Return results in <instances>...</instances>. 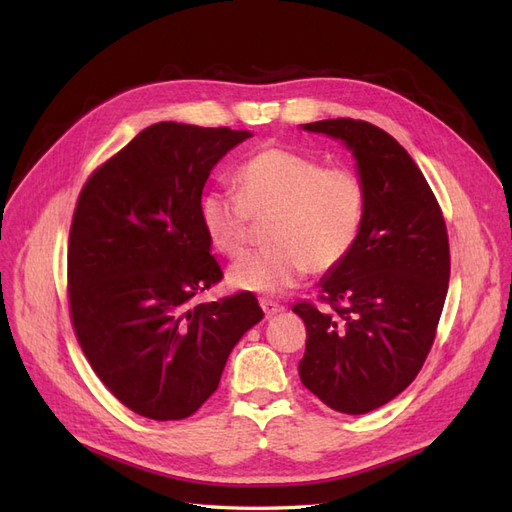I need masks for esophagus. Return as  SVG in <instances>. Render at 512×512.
<instances>
[{"label":"esophagus","instance_id":"obj_1","mask_svg":"<svg viewBox=\"0 0 512 512\" xmlns=\"http://www.w3.org/2000/svg\"><path fill=\"white\" fill-rule=\"evenodd\" d=\"M260 307H262V312H265V316H267V318H271V316H275V314L284 312V305L275 303V301H271V299H267V297H260Z\"/></svg>","mask_w":512,"mask_h":512}]
</instances>
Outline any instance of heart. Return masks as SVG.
<instances>
[{"label": "heart", "instance_id": "1", "mask_svg": "<svg viewBox=\"0 0 512 512\" xmlns=\"http://www.w3.org/2000/svg\"><path fill=\"white\" fill-rule=\"evenodd\" d=\"M237 194L207 192L198 215L209 243L239 258L252 220L269 222V250L250 254L228 271V284L256 294H282L312 273H329L352 254L367 215V185L354 168L324 166L286 147H265L235 175Z\"/></svg>", "mask_w": 512, "mask_h": 512}]
</instances>
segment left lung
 I'll use <instances>...</instances> for the list:
<instances>
[{"mask_svg": "<svg viewBox=\"0 0 512 512\" xmlns=\"http://www.w3.org/2000/svg\"><path fill=\"white\" fill-rule=\"evenodd\" d=\"M303 128L352 149L367 215L352 254L322 280V307H292L307 331L299 376L322 404L365 414L404 391L433 346L451 277L448 232L421 168L391 134L350 117Z\"/></svg>", "mask_w": 512, "mask_h": 512, "instance_id": "8db88e82", "label": "left lung"}]
</instances>
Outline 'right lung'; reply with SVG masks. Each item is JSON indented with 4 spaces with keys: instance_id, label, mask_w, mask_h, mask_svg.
I'll return each instance as SVG.
<instances>
[{
    "instance_id": "right-lung-1",
    "label": "right lung",
    "mask_w": 512,
    "mask_h": 512,
    "mask_svg": "<svg viewBox=\"0 0 512 512\" xmlns=\"http://www.w3.org/2000/svg\"><path fill=\"white\" fill-rule=\"evenodd\" d=\"M250 132L160 121L85 181L68 239V303L91 369L123 406L181 421L215 393L262 318L252 292L194 303L222 282L198 205L211 168Z\"/></svg>"
}]
</instances>
